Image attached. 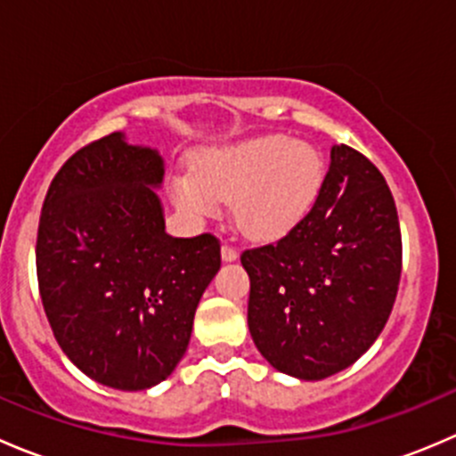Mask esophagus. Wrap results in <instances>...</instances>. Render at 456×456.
I'll use <instances>...</instances> for the list:
<instances>
[{"mask_svg": "<svg viewBox=\"0 0 456 456\" xmlns=\"http://www.w3.org/2000/svg\"><path fill=\"white\" fill-rule=\"evenodd\" d=\"M220 254H223V260L224 262H233L238 257V251L233 249L232 245H227V242H224L223 245V249H220Z\"/></svg>", "mask_w": 456, "mask_h": 456, "instance_id": "obj_1", "label": "esophagus"}]
</instances>
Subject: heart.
I'll return each instance as SVG.
<instances>
[{"mask_svg":"<svg viewBox=\"0 0 456 456\" xmlns=\"http://www.w3.org/2000/svg\"><path fill=\"white\" fill-rule=\"evenodd\" d=\"M326 181V160L311 142L266 134L200 156L196 176L174 181V205L207 218L233 200L236 223L251 238H278L309 216Z\"/></svg>","mask_w":456,"mask_h":456,"instance_id":"1","label":"heart"}]
</instances>
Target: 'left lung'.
<instances>
[{
    "label": "left lung",
    "mask_w": 456,
    "mask_h": 456,
    "mask_svg": "<svg viewBox=\"0 0 456 456\" xmlns=\"http://www.w3.org/2000/svg\"><path fill=\"white\" fill-rule=\"evenodd\" d=\"M240 262L249 333L275 370L314 381L348 369L379 338L402 275L397 207L381 172L333 145L309 216Z\"/></svg>",
    "instance_id": "left-lung-1"
}]
</instances>
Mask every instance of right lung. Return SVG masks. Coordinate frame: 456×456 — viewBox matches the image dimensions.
<instances>
[{
	"label": "right lung",
	"mask_w": 456,
	"mask_h": 456,
	"mask_svg": "<svg viewBox=\"0 0 456 456\" xmlns=\"http://www.w3.org/2000/svg\"><path fill=\"white\" fill-rule=\"evenodd\" d=\"M159 151L121 132L87 142L53 178L37 232V280L54 339L90 379L145 390L187 351L220 269L211 233L172 238L151 187Z\"/></svg>",
	"instance_id": "right-lung-1"
}]
</instances>
